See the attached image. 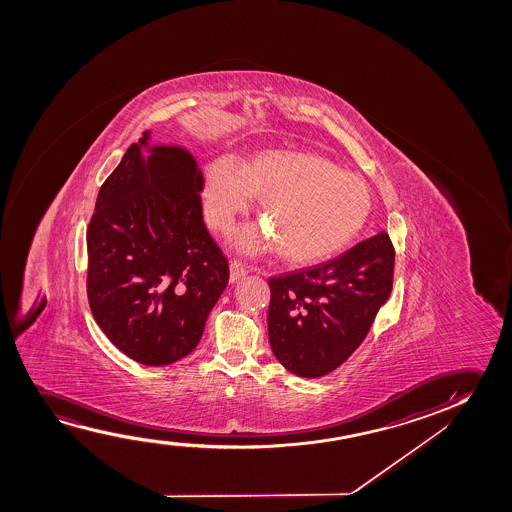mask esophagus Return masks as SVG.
Instances as JSON below:
<instances>
[{
	"instance_id": "esophagus-1",
	"label": "esophagus",
	"mask_w": 512,
	"mask_h": 512,
	"mask_svg": "<svg viewBox=\"0 0 512 512\" xmlns=\"http://www.w3.org/2000/svg\"><path fill=\"white\" fill-rule=\"evenodd\" d=\"M248 274V267L241 260L234 259L231 262V281H238Z\"/></svg>"
}]
</instances>
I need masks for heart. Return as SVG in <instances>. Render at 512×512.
I'll list each match as a JSON object with an SVG mask.
<instances>
[{
    "mask_svg": "<svg viewBox=\"0 0 512 512\" xmlns=\"http://www.w3.org/2000/svg\"><path fill=\"white\" fill-rule=\"evenodd\" d=\"M260 197L264 229H246L238 245L246 252L276 246L281 259L315 264L343 250L364 227L371 192L360 176L320 155L264 150L241 164L218 157L206 168L204 208L211 227L227 231Z\"/></svg>",
    "mask_w": 512,
    "mask_h": 512,
    "instance_id": "obj_1",
    "label": "heart"
}]
</instances>
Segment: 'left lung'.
<instances>
[{
	"label": "left lung",
	"instance_id": "obj_1",
	"mask_svg": "<svg viewBox=\"0 0 512 512\" xmlns=\"http://www.w3.org/2000/svg\"><path fill=\"white\" fill-rule=\"evenodd\" d=\"M395 248L388 232L360 241L325 264L269 278V343L301 378L337 369L369 334L393 287Z\"/></svg>",
	"mask_w": 512,
	"mask_h": 512
}]
</instances>
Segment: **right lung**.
Here are the masks:
<instances>
[{"label":"right lung","instance_id":"1","mask_svg":"<svg viewBox=\"0 0 512 512\" xmlns=\"http://www.w3.org/2000/svg\"><path fill=\"white\" fill-rule=\"evenodd\" d=\"M127 148L99 189L87 227V299L124 355L143 365L187 357L229 281L203 218L204 178L178 147Z\"/></svg>","mask_w":512,"mask_h":512}]
</instances>
